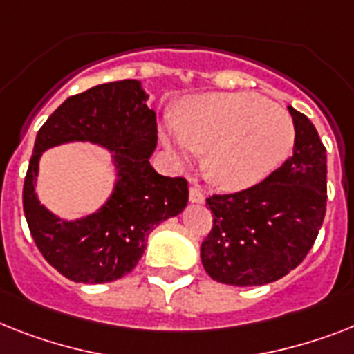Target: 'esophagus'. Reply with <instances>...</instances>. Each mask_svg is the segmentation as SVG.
I'll list each match as a JSON object with an SVG mask.
<instances>
[{
	"label": "esophagus",
	"instance_id": "esophagus-1",
	"mask_svg": "<svg viewBox=\"0 0 354 354\" xmlns=\"http://www.w3.org/2000/svg\"><path fill=\"white\" fill-rule=\"evenodd\" d=\"M189 201L197 204L204 203V194L198 184H192V186H189Z\"/></svg>",
	"mask_w": 354,
	"mask_h": 354
}]
</instances>
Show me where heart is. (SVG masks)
<instances>
[{
	"label": "heart",
	"mask_w": 354,
	"mask_h": 354,
	"mask_svg": "<svg viewBox=\"0 0 354 354\" xmlns=\"http://www.w3.org/2000/svg\"><path fill=\"white\" fill-rule=\"evenodd\" d=\"M162 145L188 162L206 153L204 171L224 189H246L279 168L293 148L288 113L244 92L198 93L180 106L179 121H166Z\"/></svg>",
	"instance_id": "obj_1"
}]
</instances>
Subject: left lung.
Masks as SVG:
<instances>
[{
  "instance_id": "left-lung-1",
  "label": "left lung",
  "mask_w": 354,
  "mask_h": 354,
  "mask_svg": "<svg viewBox=\"0 0 354 354\" xmlns=\"http://www.w3.org/2000/svg\"><path fill=\"white\" fill-rule=\"evenodd\" d=\"M293 156L248 189L212 195L213 227L201 246L204 270L230 286H264L306 259L326 215L328 160L315 124L288 106Z\"/></svg>"
}]
</instances>
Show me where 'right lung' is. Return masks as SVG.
Segmentation results:
<instances>
[{
	"instance_id": "right-lung-1",
	"label": "right lung",
	"mask_w": 354,
	"mask_h": 354,
	"mask_svg": "<svg viewBox=\"0 0 354 354\" xmlns=\"http://www.w3.org/2000/svg\"><path fill=\"white\" fill-rule=\"evenodd\" d=\"M141 81L97 84L72 95L39 128L23 186L32 239L61 275L104 284L128 275L145 253L148 235L188 204L183 177L159 175L150 165L157 146L156 112ZM90 142L113 156L114 188L93 214L61 219L35 194L40 156L54 145Z\"/></svg>"
}]
</instances>
